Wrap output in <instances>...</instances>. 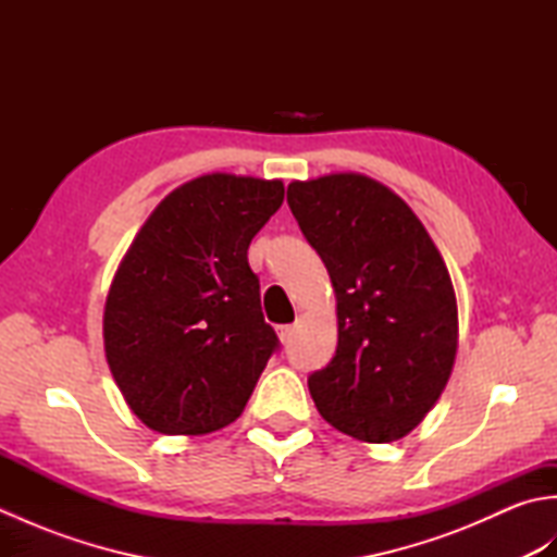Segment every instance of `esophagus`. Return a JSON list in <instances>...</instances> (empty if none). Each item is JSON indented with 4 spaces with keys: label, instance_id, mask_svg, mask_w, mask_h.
Segmentation results:
<instances>
[{
    "label": "esophagus",
    "instance_id": "34e87169",
    "mask_svg": "<svg viewBox=\"0 0 557 557\" xmlns=\"http://www.w3.org/2000/svg\"><path fill=\"white\" fill-rule=\"evenodd\" d=\"M292 335H294V325H277L280 342H289Z\"/></svg>",
    "mask_w": 557,
    "mask_h": 557
}]
</instances>
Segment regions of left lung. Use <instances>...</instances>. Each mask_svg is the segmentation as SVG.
I'll return each instance as SVG.
<instances>
[{
    "label": "left lung",
    "mask_w": 557,
    "mask_h": 557,
    "mask_svg": "<svg viewBox=\"0 0 557 557\" xmlns=\"http://www.w3.org/2000/svg\"><path fill=\"white\" fill-rule=\"evenodd\" d=\"M287 203L337 299V351L309 377L315 407L357 441H399L455 366L457 297L445 260L405 200L366 174L292 182Z\"/></svg>",
    "instance_id": "1"
}]
</instances>
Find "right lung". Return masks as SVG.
Returning <instances> with one entry per match:
<instances>
[{
  "mask_svg": "<svg viewBox=\"0 0 557 557\" xmlns=\"http://www.w3.org/2000/svg\"><path fill=\"white\" fill-rule=\"evenodd\" d=\"M282 200L280 180L196 176L160 200L128 246L102 337L114 383L148 429L206 435L242 417L277 349L246 253Z\"/></svg>",
  "mask_w": 557,
  "mask_h": 557,
  "instance_id": "add662e5",
  "label": "right lung"
}]
</instances>
